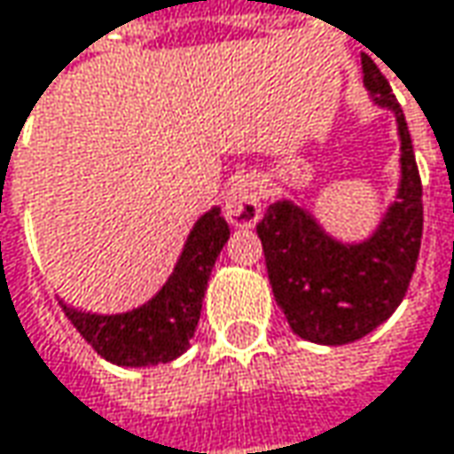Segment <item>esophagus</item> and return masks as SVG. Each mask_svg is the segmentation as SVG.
Listing matches in <instances>:
<instances>
[{
    "instance_id": "1",
    "label": "esophagus",
    "mask_w": 454,
    "mask_h": 454,
    "mask_svg": "<svg viewBox=\"0 0 454 454\" xmlns=\"http://www.w3.org/2000/svg\"><path fill=\"white\" fill-rule=\"evenodd\" d=\"M224 216L235 227H253L261 219V185L253 176H238L227 185Z\"/></svg>"
}]
</instances>
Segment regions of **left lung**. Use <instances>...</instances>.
Instances as JSON below:
<instances>
[{
	"mask_svg": "<svg viewBox=\"0 0 454 454\" xmlns=\"http://www.w3.org/2000/svg\"><path fill=\"white\" fill-rule=\"evenodd\" d=\"M362 69L374 103L398 118L403 149L401 193L380 230L367 243L340 245L289 201L271 204L255 227L278 308L300 339L323 346L364 339L395 312L416 271L424 232L421 176L401 103L367 53Z\"/></svg>",
	"mask_w": 454,
	"mask_h": 454,
	"instance_id": "left-lung-1",
	"label": "left lung"
}]
</instances>
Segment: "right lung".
I'll return each mask as SVG.
<instances>
[{"mask_svg":"<svg viewBox=\"0 0 454 454\" xmlns=\"http://www.w3.org/2000/svg\"><path fill=\"white\" fill-rule=\"evenodd\" d=\"M230 238L219 209L207 211L188 243L178 266L154 300L123 315H90L61 305L80 336L100 356L121 367H146L173 362L188 348L201 317L214 261Z\"/></svg>","mask_w":454,"mask_h":454,"instance_id":"right-lung-1","label":"right lung"}]
</instances>
